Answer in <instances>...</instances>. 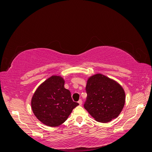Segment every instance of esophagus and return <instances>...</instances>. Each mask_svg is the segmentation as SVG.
I'll use <instances>...</instances> for the list:
<instances>
[{"mask_svg":"<svg viewBox=\"0 0 152 152\" xmlns=\"http://www.w3.org/2000/svg\"><path fill=\"white\" fill-rule=\"evenodd\" d=\"M78 103H79V105H82V99H79V102H78Z\"/></svg>","mask_w":152,"mask_h":152,"instance_id":"esophagus-1","label":"esophagus"}]
</instances>
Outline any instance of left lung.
Here are the masks:
<instances>
[{"label":"left lung","instance_id":"8db88e82","mask_svg":"<svg viewBox=\"0 0 152 152\" xmlns=\"http://www.w3.org/2000/svg\"><path fill=\"white\" fill-rule=\"evenodd\" d=\"M84 107L95 120L107 123L117 118L125 104L126 94L117 82L102 74L89 77Z\"/></svg>","mask_w":152,"mask_h":152}]
</instances>
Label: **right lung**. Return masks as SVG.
Listing matches in <instances>:
<instances>
[{"label":"right lung","instance_id":"1","mask_svg":"<svg viewBox=\"0 0 152 152\" xmlns=\"http://www.w3.org/2000/svg\"><path fill=\"white\" fill-rule=\"evenodd\" d=\"M65 80L53 75L40 85L31 99V108L36 117L50 127L60 126L73 108L79 104L73 102L70 91L64 87Z\"/></svg>","mask_w":152,"mask_h":152}]
</instances>
